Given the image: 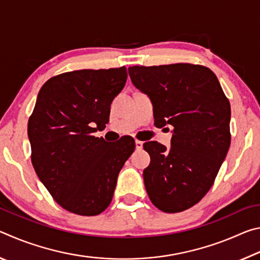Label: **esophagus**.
<instances>
[{"label": "esophagus", "mask_w": 260, "mask_h": 260, "mask_svg": "<svg viewBox=\"0 0 260 260\" xmlns=\"http://www.w3.org/2000/svg\"><path fill=\"white\" fill-rule=\"evenodd\" d=\"M135 146H136V149H141L143 147V142H142V141L135 140Z\"/></svg>", "instance_id": "esophagus-1"}]
</instances>
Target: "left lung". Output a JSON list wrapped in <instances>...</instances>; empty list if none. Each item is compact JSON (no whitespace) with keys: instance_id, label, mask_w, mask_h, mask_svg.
<instances>
[{"instance_id":"1","label":"left lung","mask_w":260,"mask_h":260,"mask_svg":"<svg viewBox=\"0 0 260 260\" xmlns=\"http://www.w3.org/2000/svg\"><path fill=\"white\" fill-rule=\"evenodd\" d=\"M133 85L150 98L157 127L173 126L171 148L143 144V171L152 204L166 213L191 208L210 190L231 146V104L218 78L203 65L131 67Z\"/></svg>"}]
</instances>
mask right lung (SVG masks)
<instances>
[{
    "instance_id": "1",
    "label": "right lung",
    "mask_w": 260,
    "mask_h": 260,
    "mask_svg": "<svg viewBox=\"0 0 260 260\" xmlns=\"http://www.w3.org/2000/svg\"><path fill=\"white\" fill-rule=\"evenodd\" d=\"M127 80L125 67L79 70L50 78L39 91L27 134L39 179L61 208L98 215L111 203L117 178L135 150L94 136L109 122L110 105Z\"/></svg>"
}]
</instances>
